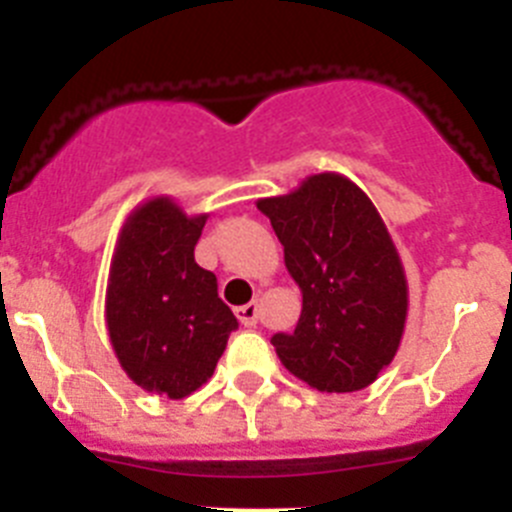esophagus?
Here are the masks:
<instances>
[{"mask_svg": "<svg viewBox=\"0 0 512 512\" xmlns=\"http://www.w3.org/2000/svg\"><path fill=\"white\" fill-rule=\"evenodd\" d=\"M235 315H238L241 325L251 328V325H256V318H259V305H256V302H248V305L235 307Z\"/></svg>", "mask_w": 512, "mask_h": 512, "instance_id": "1", "label": "esophagus"}]
</instances>
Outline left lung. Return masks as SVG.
Returning a JSON list of instances; mask_svg holds the SVG:
<instances>
[{"label": "left lung", "instance_id": "8db88e82", "mask_svg": "<svg viewBox=\"0 0 512 512\" xmlns=\"http://www.w3.org/2000/svg\"><path fill=\"white\" fill-rule=\"evenodd\" d=\"M256 207L302 292L297 328L271 338L282 364L320 392L369 387L395 359L408 318V279L377 207L330 171Z\"/></svg>", "mask_w": 512, "mask_h": 512}]
</instances>
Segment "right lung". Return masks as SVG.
I'll use <instances>...</instances> for the list:
<instances>
[{
	"label": "right lung",
	"mask_w": 512,
	"mask_h": 512,
	"mask_svg": "<svg viewBox=\"0 0 512 512\" xmlns=\"http://www.w3.org/2000/svg\"><path fill=\"white\" fill-rule=\"evenodd\" d=\"M207 215L169 197L135 207L117 238L107 282V330L138 387L171 400L200 390L238 328L212 271L194 261Z\"/></svg>",
	"instance_id": "1"
}]
</instances>
